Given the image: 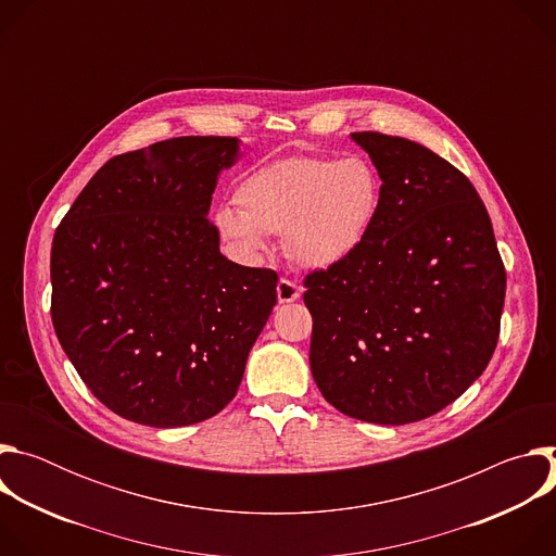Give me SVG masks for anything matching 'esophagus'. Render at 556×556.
<instances>
[{
  "label": "esophagus",
  "mask_w": 556,
  "mask_h": 556,
  "mask_svg": "<svg viewBox=\"0 0 556 556\" xmlns=\"http://www.w3.org/2000/svg\"><path fill=\"white\" fill-rule=\"evenodd\" d=\"M301 296V286L290 279H279L277 283V299L279 303H292Z\"/></svg>",
  "instance_id": "obj_1"
}]
</instances>
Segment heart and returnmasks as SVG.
Instances as JSON below:
<instances>
[{"instance_id":"heart-1","label":"heart","mask_w":556,"mask_h":556,"mask_svg":"<svg viewBox=\"0 0 556 556\" xmlns=\"http://www.w3.org/2000/svg\"><path fill=\"white\" fill-rule=\"evenodd\" d=\"M235 200L240 208L219 206L215 226L237 253L257 257L266 251V232H283L290 260L321 270L345 262L365 242L380 180L361 155H294L253 172Z\"/></svg>"}]
</instances>
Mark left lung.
<instances>
[{
	"instance_id": "1",
	"label": "left lung",
	"mask_w": 556,
	"mask_h": 556,
	"mask_svg": "<svg viewBox=\"0 0 556 556\" xmlns=\"http://www.w3.org/2000/svg\"><path fill=\"white\" fill-rule=\"evenodd\" d=\"M352 138L378 169L380 204L352 257L303 279L309 367L341 414L409 425L486 369L506 270L489 211L459 169L401 136Z\"/></svg>"
}]
</instances>
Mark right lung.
Here are the masks:
<instances>
[{
    "instance_id": "obj_1",
    "label": "right lung",
    "mask_w": 556,
    "mask_h": 556,
    "mask_svg": "<svg viewBox=\"0 0 556 556\" xmlns=\"http://www.w3.org/2000/svg\"><path fill=\"white\" fill-rule=\"evenodd\" d=\"M230 136L114 155L56 226L52 326L74 369L125 420L187 427L219 414L277 303V273L219 253L206 217Z\"/></svg>"
}]
</instances>
